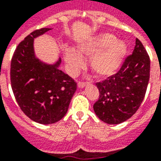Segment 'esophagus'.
I'll return each mask as SVG.
<instances>
[{
	"label": "esophagus",
	"mask_w": 161,
	"mask_h": 161,
	"mask_svg": "<svg viewBox=\"0 0 161 161\" xmlns=\"http://www.w3.org/2000/svg\"><path fill=\"white\" fill-rule=\"evenodd\" d=\"M86 84H87V83H84V82H78V88H81V89H82V88H83L84 86H86Z\"/></svg>",
	"instance_id": "obj_1"
}]
</instances>
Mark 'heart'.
<instances>
[{
  "instance_id": "1",
  "label": "heart",
  "mask_w": 161,
  "mask_h": 161,
  "mask_svg": "<svg viewBox=\"0 0 161 161\" xmlns=\"http://www.w3.org/2000/svg\"><path fill=\"white\" fill-rule=\"evenodd\" d=\"M127 53V45L121 40H116L111 34H103L78 45V52L69 49L66 52V61L73 72L84 66L82 59L91 57L92 71L100 78H105L116 72Z\"/></svg>"
}]
</instances>
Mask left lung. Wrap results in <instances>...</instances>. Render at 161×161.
<instances>
[{
  "instance_id": "left-lung-1",
  "label": "left lung",
  "mask_w": 161,
  "mask_h": 161,
  "mask_svg": "<svg viewBox=\"0 0 161 161\" xmlns=\"http://www.w3.org/2000/svg\"><path fill=\"white\" fill-rule=\"evenodd\" d=\"M149 72L150 59L137 38L132 54L117 72L96 83L100 92L94 105L97 116L108 124H119L133 116L145 96Z\"/></svg>"
}]
</instances>
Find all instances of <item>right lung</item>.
Returning <instances> with one entry per match:
<instances>
[{
	"mask_svg": "<svg viewBox=\"0 0 161 161\" xmlns=\"http://www.w3.org/2000/svg\"><path fill=\"white\" fill-rule=\"evenodd\" d=\"M51 30L36 29L19 43L11 61L12 91L23 113L40 124H52L67 114L77 83L59 69L61 59L47 65L35 58L34 39Z\"/></svg>",
	"mask_w": 161,
	"mask_h": 161,
	"instance_id": "add662e5",
	"label": "right lung"
}]
</instances>
